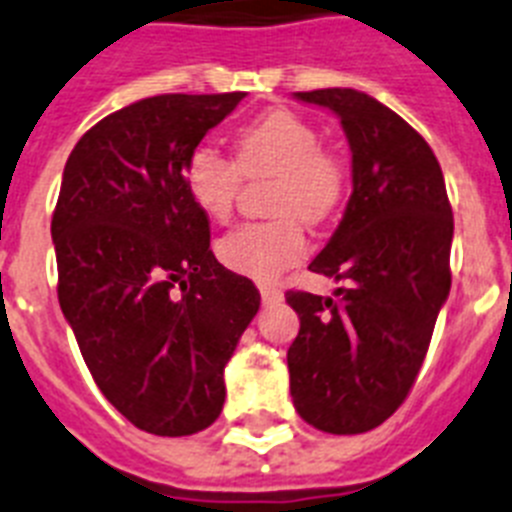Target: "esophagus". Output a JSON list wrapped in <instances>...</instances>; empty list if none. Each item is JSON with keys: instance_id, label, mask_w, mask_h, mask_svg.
Listing matches in <instances>:
<instances>
[{"instance_id": "obj_1", "label": "esophagus", "mask_w": 512, "mask_h": 512, "mask_svg": "<svg viewBox=\"0 0 512 512\" xmlns=\"http://www.w3.org/2000/svg\"><path fill=\"white\" fill-rule=\"evenodd\" d=\"M261 300H264V305H274L282 300V290H279L277 285H261Z\"/></svg>"}]
</instances>
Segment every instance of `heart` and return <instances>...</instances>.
Listing matches in <instances>:
<instances>
[{
    "label": "heart",
    "mask_w": 512,
    "mask_h": 512,
    "mask_svg": "<svg viewBox=\"0 0 512 512\" xmlns=\"http://www.w3.org/2000/svg\"><path fill=\"white\" fill-rule=\"evenodd\" d=\"M243 176H277L269 199V212L277 217L235 227L217 243V256L227 269L269 282L308 251L300 220L318 225L339 209L347 170L321 147L318 131L303 116L279 108L235 134V160L202 142L183 163V181L196 207L220 222L233 214Z\"/></svg>",
    "instance_id": "obj_1"
}]
</instances>
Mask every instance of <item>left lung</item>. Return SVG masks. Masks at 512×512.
<instances>
[{
  "label": "left lung",
  "mask_w": 512,
  "mask_h": 512,
  "mask_svg": "<svg viewBox=\"0 0 512 512\" xmlns=\"http://www.w3.org/2000/svg\"><path fill=\"white\" fill-rule=\"evenodd\" d=\"M295 98L336 113L352 150V196L308 266L352 287L287 292L292 404L316 430L357 435L404 404L422 368L451 292L453 212L438 157L399 113L352 87Z\"/></svg>",
  "instance_id": "obj_1"
}]
</instances>
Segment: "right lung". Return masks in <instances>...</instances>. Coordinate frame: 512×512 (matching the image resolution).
<instances>
[{
	"mask_svg": "<svg viewBox=\"0 0 512 512\" xmlns=\"http://www.w3.org/2000/svg\"><path fill=\"white\" fill-rule=\"evenodd\" d=\"M246 93L155 95L82 134L64 165L51 238L59 305L87 370L131 425L204 430L227 360L259 310L251 279L209 248L183 163Z\"/></svg>",
	"mask_w": 512,
	"mask_h": 512,
	"instance_id": "right-lung-1",
	"label": "right lung"
}]
</instances>
